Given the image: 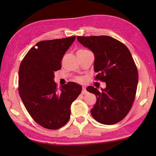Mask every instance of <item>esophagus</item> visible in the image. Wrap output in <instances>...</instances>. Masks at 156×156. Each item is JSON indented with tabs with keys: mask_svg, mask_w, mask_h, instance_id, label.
<instances>
[{
	"mask_svg": "<svg viewBox=\"0 0 156 156\" xmlns=\"http://www.w3.org/2000/svg\"><path fill=\"white\" fill-rule=\"evenodd\" d=\"M86 93H87L86 87H85V86H83V91H82V94H85Z\"/></svg>",
	"mask_w": 156,
	"mask_h": 156,
	"instance_id": "esophagus-1",
	"label": "esophagus"
}]
</instances>
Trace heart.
Listing matches in <instances>:
<instances>
[{"label":"heart","instance_id":"heart-1","mask_svg":"<svg viewBox=\"0 0 156 156\" xmlns=\"http://www.w3.org/2000/svg\"><path fill=\"white\" fill-rule=\"evenodd\" d=\"M86 51V50H83V49H80V50H79V51ZM77 80L78 81H83V78H77Z\"/></svg>","mask_w":156,"mask_h":156}]
</instances>
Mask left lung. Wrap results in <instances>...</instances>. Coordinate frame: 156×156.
<instances>
[{
    "label": "left lung",
    "mask_w": 156,
    "mask_h": 156,
    "mask_svg": "<svg viewBox=\"0 0 156 156\" xmlns=\"http://www.w3.org/2000/svg\"><path fill=\"white\" fill-rule=\"evenodd\" d=\"M78 41L94 53L96 78L106 83L99 91L89 86L96 102L91 114L103 125H113L128 114L135 99L138 73L131 52L125 44L107 36H78Z\"/></svg>",
    "instance_id": "8db88e82"
}]
</instances>
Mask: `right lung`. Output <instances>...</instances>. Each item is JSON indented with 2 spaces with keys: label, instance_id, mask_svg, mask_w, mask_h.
Instances as JSON below:
<instances>
[{
  "label": "right lung",
  "instance_id": "obj_1",
  "mask_svg": "<svg viewBox=\"0 0 156 156\" xmlns=\"http://www.w3.org/2000/svg\"><path fill=\"white\" fill-rule=\"evenodd\" d=\"M75 39L72 36L38 42L20 63L21 100L33 119L46 129H59L68 122L71 105L81 93L79 84L69 82L58 90L54 82V72L60 69L62 58Z\"/></svg>",
  "mask_w": 156,
  "mask_h": 156
}]
</instances>
